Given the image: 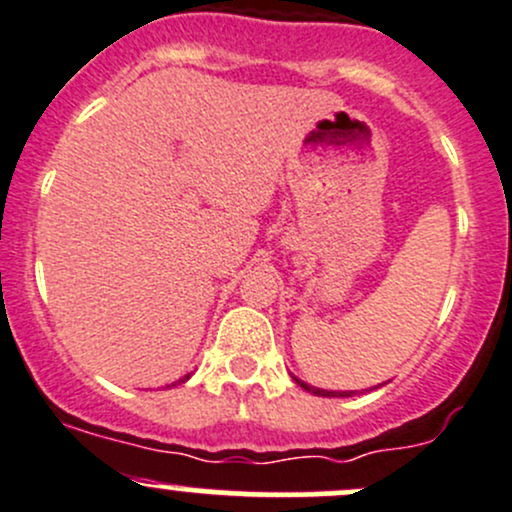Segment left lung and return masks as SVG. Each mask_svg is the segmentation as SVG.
I'll return each mask as SVG.
<instances>
[{"label":"left lung","mask_w":512,"mask_h":512,"mask_svg":"<svg viewBox=\"0 0 512 512\" xmlns=\"http://www.w3.org/2000/svg\"><path fill=\"white\" fill-rule=\"evenodd\" d=\"M296 384L301 386V389H306V391H311V393H316V396H352V393L355 391H323V389H313V386H308V384H303V381H299L296 379Z\"/></svg>","instance_id":"left-lung-1"}]
</instances>
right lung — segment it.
<instances>
[{
  "label": "right lung",
  "instance_id": "1",
  "mask_svg": "<svg viewBox=\"0 0 512 512\" xmlns=\"http://www.w3.org/2000/svg\"><path fill=\"white\" fill-rule=\"evenodd\" d=\"M184 379H189V374H187V376H184ZM184 379H182V381H184Z\"/></svg>",
  "mask_w": 512,
  "mask_h": 512
}]
</instances>
